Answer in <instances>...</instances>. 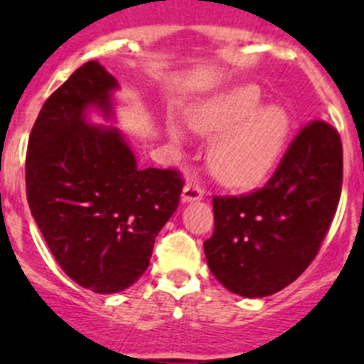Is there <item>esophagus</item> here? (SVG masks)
<instances>
[{
  "label": "esophagus",
  "mask_w": 364,
  "mask_h": 364,
  "mask_svg": "<svg viewBox=\"0 0 364 364\" xmlns=\"http://www.w3.org/2000/svg\"><path fill=\"white\" fill-rule=\"evenodd\" d=\"M202 198H204V191H202L198 186L186 184L184 189H182V202H184V204H188V202L202 200Z\"/></svg>",
  "instance_id": "esophagus-1"
}]
</instances>
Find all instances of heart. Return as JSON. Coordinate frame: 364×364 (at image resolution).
<instances>
[{"label": "heart", "mask_w": 364, "mask_h": 364, "mask_svg": "<svg viewBox=\"0 0 364 364\" xmlns=\"http://www.w3.org/2000/svg\"><path fill=\"white\" fill-rule=\"evenodd\" d=\"M188 122L200 134H215L208 147V166L228 188L244 189L264 180L279 162L291 131V118L282 105L262 104L255 83H239L189 109ZM175 144L184 131L167 124Z\"/></svg>", "instance_id": "1"}]
</instances>
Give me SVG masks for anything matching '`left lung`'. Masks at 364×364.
<instances>
[{"label": "left lung", "mask_w": 364, "mask_h": 364, "mask_svg": "<svg viewBox=\"0 0 364 364\" xmlns=\"http://www.w3.org/2000/svg\"><path fill=\"white\" fill-rule=\"evenodd\" d=\"M343 146L332 125L311 122L297 134L264 188L215 197V231L204 242L211 273L240 297L277 294L315 259L336 215Z\"/></svg>", "instance_id": "obj_1"}]
</instances>
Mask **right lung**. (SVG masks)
Wrapping results in <instances>:
<instances>
[{"label":"right lung","mask_w":364,"mask_h":364,"mask_svg":"<svg viewBox=\"0 0 364 364\" xmlns=\"http://www.w3.org/2000/svg\"><path fill=\"white\" fill-rule=\"evenodd\" d=\"M120 83L87 62L49 96L27 151V200L50 253L95 294L127 290L149 266L156 235L178 208L171 169H140L114 122Z\"/></svg>","instance_id":"obj_1"}]
</instances>
